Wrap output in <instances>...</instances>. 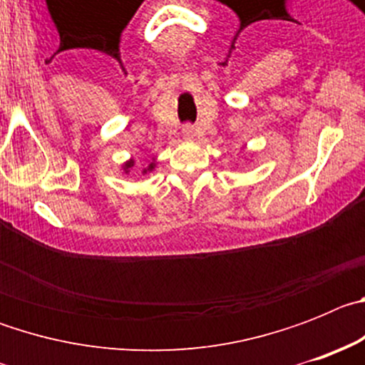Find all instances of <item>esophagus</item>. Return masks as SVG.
<instances>
[{"label": "esophagus", "mask_w": 365, "mask_h": 365, "mask_svg": "<svg viewBox=\"0 0 365 365\" xmlns=\"http://www.w3.org/2000/svg\"><path fill=\"white\" fill-rule=\"evenodd\" d=\"M182 135H185L186 138H193L195 137V131H193V128H188V125H186L185 130H182Z\"/></svg>", "instance_id": "1"}]
</instances>
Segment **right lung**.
<instances>
[{"mask_svg": "<svg viewBox=\"0 0 365 365\" xmlns=\"http://www.w3.org/2000/svg\"><path fill=\"white\" fill-rule=\"evenodd\" d=\"M133 164H135V160H128V163H125L124 166H122V168H124V172H125V173L130 172V168H133ZM153 168H155V163H151L150 166H148L146 170H144L143 173H148V172H151V170H153Z\"/></svg>", "mask_w": 365, "mask_h": 365, "instance_id": "add662e5", "label": "right lung"}]
</instances>
